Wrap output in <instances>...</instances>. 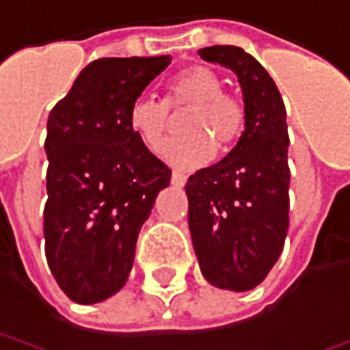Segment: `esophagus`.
I'll list each match as a JSON object with an SVG mask.
<instances>
[{"instance_id":"1","label":"esophagus","mask_w":350,"mask_h":350,"mask_svg":"<svg viewBox=\"0 0 350 350\" xmlns=\"http://www.w3.org/2000/svg\"><path fill=\"white\" fill-rule=\"evenodd\" d=\"M187 183V175H183L179 171H173V175H171V185L173 187H183Z\"/></svg>"}]
</instances>
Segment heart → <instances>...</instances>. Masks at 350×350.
I'll use <instances>...</instances> for the list:
<instances>
[{
    "label": "heart",
    "instance_id": "1",
    "mask_svg": "<svg viewBox=\"0 0 350 350\" xmlns=\"http://www.w3.org/2000/svg\"><path fill=\"white\" fill-rule=\"evenodd\" d=\"M170 107L191 109L183 123L191 135L170 140L159 150V156L177 170H196L208 163L215 156L213 140L231 144L245 126L243 104L224 92V82L212 69L200 65L183 71L170 82L165 102L140 96L129 107V126L150 150H156L163 140Z\"/></svg>",
    "mask_w": 350,
    "mask_h": 350
}]
</instances>
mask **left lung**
Returning a JSON list of instances; mask_svg holds the SVG:
<instances>
[{
    "label": "left lung",
    "instance_id": "8db88e82",
    "mask_svg": "<svg viewBox=\"0 0 350 350\" xmlns=\"http://www.w3.org/2000/svg\"><path fill=\"white\" fill-rule=\"evenodd\" d=\"M198 53L237 75L245 131L221 161L187 180L189 229L206 281L245 293L266 279L289 229L287 111L273 79L243 48Z\"/></svg>",
    "mask_w": 350,
    "mask_h": 350
}]
</instances>
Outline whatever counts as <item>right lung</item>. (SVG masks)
<instances>
[{
    "label": "right lung",
    "instance_id": "right-lung-1",
    "mask_svg": "<svg viewBox=\"0 0 350 350\" xmlns=\"http://www.w3.org/2000/svg\"><path fill=\"white\" fill-rule=\"evenodd\" d=\"M171 63L104 57L86 65L48 117L44 239L61 291L96 304L126 283L140 227L170 167L129 126V107Z\"/></svg>",
    "mask_w": 350,
    "mask_h": 350
}]
</instances>
